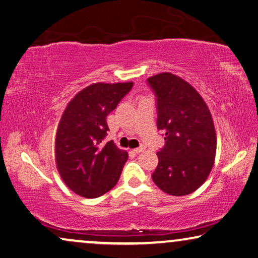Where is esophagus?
I'll return each instance as SVG.
<instances>
[{
  "mask_svg": "<svg viewBox=\"0 0 258 258\" xmlns=\"http://www.w3.org/2000/svg\"><path fill=\"white\" fill-rule=\"evenodd\" d=\"M144 150H145V147H144V145H141L140 148L134 149V152H135V154H141V152H143Z\"/></svg>",
  "mask_w": 258,
  "mask_h": 258,
  "instance_id": "obj_1",
  "label": "esophagus"
}]
</instances>
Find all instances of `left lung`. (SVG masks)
I'll use <instances>...</instances> for the list:
<instances>
[{
	"mask_svg": "<svg viewBox=\"0 0 258 258\" xmlns=\"http://www.w3.org/2000/svg\"><path fill=\"white\" fill-rule=\"evenodd\" d=\"M148 84L157 96V128L165 133L152 180L163 192L186 196L206 181L214 165L212 114L196 88L180 77L163 72L149 78Z\"/></svg>",
	"mask_w": 258,
	"mask_h": 258,
	"instance_id": "1",
	"label": "left lung"
}]
</instances>
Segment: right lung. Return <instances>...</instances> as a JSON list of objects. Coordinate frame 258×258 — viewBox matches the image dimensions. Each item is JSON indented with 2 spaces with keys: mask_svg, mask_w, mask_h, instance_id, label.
<instances>
[{
  "mask_svg": "<svg viewBox=\"0 0 258 258\" xmlns=\"http://www.w3.org/2000/svg\"><path fill=\"white\" fill-rule=\"evenodd\" d=\"M134 83L89 85L71 100L55 134V164L67 187L84 198H98L117 184L128 152L113 141L106 118Z\"/></svg>",
  "mask_w": 258,
  "mask_h": 258,
  "instance_id": "add662e5",
  "label": "right lung"
}]
</instances>
